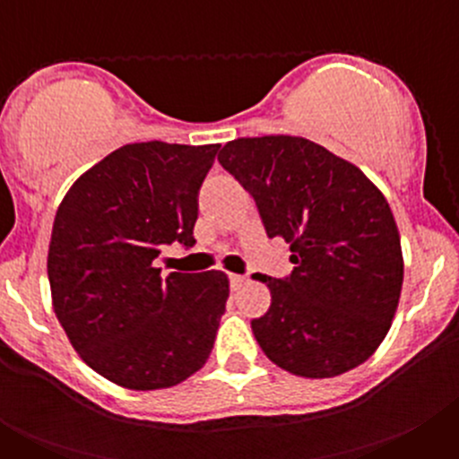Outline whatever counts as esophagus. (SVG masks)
Returning a JSON list of instances; mask_svg holds the SVG:
<instances>
[{
    "instance_id": "obj_1",
    "label": "esophagus",
    "mask_w": 459,
    "mask_h": 459,
    "mask_svg": "<svg viewBox=\"0 0 459 459\" xmlns=\"http://www.w3.org/2000/svg\"><path fill=\"white\" fill-rule=\"evenodd\" d=\"M246 275H238V273H230V285L234 287V290H238V287L243 285V282H246Z\"/></svg>"
}]
</instances>
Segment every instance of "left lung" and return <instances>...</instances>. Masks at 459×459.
Masks as SVG:
<instances>
[{
    "label": "left lung",
    "mask_w": 459,
    "mask_h": 459,
    "mask_svg": "<svg viewBox=\"0 0 459 459\" xmlns=\"http://www.w3.org/2000/svg\"><path fill=\"white\" fill-rule=\"evenodd\" d=\"M218 163L253 195L266 237H282L294 253L290 275H264L271 307L250 322L262 351L312 379L370 359L403 291L386 197L356 165L306 137H241L227 142Z\"/></svg>",
    "instance_id": "left-lung-1"
}]
</instances>
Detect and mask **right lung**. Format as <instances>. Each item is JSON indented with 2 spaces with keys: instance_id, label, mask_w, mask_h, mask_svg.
<instances>
[{
  "instance_id": "add662e5",
  "label": "right lung",
  "mask_w": 459,
  "mask_h": 459,
  "mask_svg": "<svg viewBox=\"0 0 459 459\" xmlns=\"http://www.w3.org/2000/svg\"><path fill=\"white\" fill-rule=\"evenodd\" d=\"M221 144L135 142L84 172L56 209L52 303L91 370L135 391L169 388L206 363L225 312L222 271L169 273L160 250L195 246L197 197Z\"/></svg>"
}]
</instances>
